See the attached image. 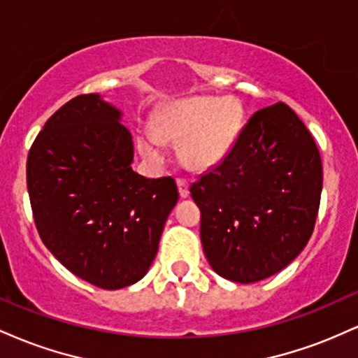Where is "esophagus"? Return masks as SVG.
Segmentation results:
<instances>
[{
	"instance_id": "esophagus-1",
	"label": "esophagus",
	"mask_w": 358,
	"mask_h": 358,
	"mask_svg": "<svg viewBox=\"0 0 358 358\" xmlns=\"http://www.w3.org/2000/svg\"><path fill=\"white\" fill-rule=\"evenodd\" d=\"M176 185H178L180 196H182V199H187L188 193H190V190H188V182H187V180L178 178V180H176Z\"/></svg>"
}]
</instances>
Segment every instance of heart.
<instances>
[{"label":"heart","mask_w":358,"mask_h":358,"mask_svg":"<svg viewBox=\"0 0 358 358\" xmlns=\"http://www.w3.org/2000/svg\"><path fill=\"white\" fill-rule=\"evenodd\" d=\"M244 124V109L236 97H190L175 102L163 113L156 134L180 143V158L193 171L217 166L231 153ZM139 150L146 158L159 162L162 145L155 133L139 138Z\"/></svg>","instance_id":"obj_1"}]
</instances>
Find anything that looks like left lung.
Segmentation results:
<instances>
[{
  "instance_id": "left-lung-1",
  "label": "left lung",
  "mask_w": 358,
  "mask_h": 358,
  "mask_svg": "<svg viewBox=\"0 0 358 358\" xmlns=\"http://www.w3.org/2000/svg\"><path fill=\"white\" fill-rule=\"evenodd\" d=\"M320 151L285 102L259 109L231 153L190 187L208 264L234 282L285 269L313 234L322 196Z\"/></svg>"
}]
</instances>
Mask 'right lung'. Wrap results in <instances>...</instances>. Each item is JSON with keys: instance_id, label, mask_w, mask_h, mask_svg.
I'll return each instance as SVG.
<instances>
[{"instance_id": "add662e5", "label": "right lung", "mask_w": 358, "mask_h": 358, "mask_svg": "<svg viewBox=\"0 0 358 358\" xmlns=\"http://www.w3.org/2000/svg\"><path fill=\"white\" fill-rule=\"evenodd\" d=\"M133 158L121 110L99 94L62 106L28 153V193L43 244L71 273L102 289L145 276L178 202L171 176L145 178L131 168Z\"/></svg>"}]
</instances>
